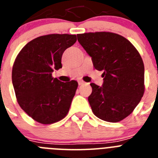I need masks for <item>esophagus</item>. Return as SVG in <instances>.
Returning <instances> with one entry per match:
<instances>
[{"instance_id":"esophagus-1","label":"esophagus","mask_w":158,"mask_h":158,"mask_svg":"<svg viewBox=\"0 0 158 158\" xmlns=\"http://www.w3.org/2000/svg\"><path fill=\"white\" fill-rule=\"evenodd\" d=\"M83 84H85V81H83L81 80L78 81V85H83Z\"/></svg>"}]
</instances>
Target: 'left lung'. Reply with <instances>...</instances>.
<instances>
[{"label": "left lung", "instance_id": "obj_1", "mask_svg": "<svg viewBox=\"0 0 158 158\" xmlns=\"http://www.w3.org/2000/svg\"><path fill=\"white\" fill-rule=\"evenodd\" d=\"M77 40L92 57L95 69L103 70L101 87L91 83L89 104L96 117L117 123L127 117L145 92L144 64L140 54L126 38L112 32L77 35Z\"/></svg>", "mask_w": 158, "mask_h": 158}]
</instances>
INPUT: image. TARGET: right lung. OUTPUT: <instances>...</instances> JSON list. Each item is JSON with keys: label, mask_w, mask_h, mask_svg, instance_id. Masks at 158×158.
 <instances>
[{"label": "right lung", "mask_w": 158, "mask_h": 158, "mask_svg": "<svg viewBox=\"0 0 158 158\" xmlns=\"http://www.w3.org/2000/svg\"><path fill=\"white\" fill-rule=\"evenodd\" d=\"M76 41L75 35L40 36L27 43L15 59L12 79L18 104L36 122L54 123L69 112L78 83L60 81L52 73L62 68V54Z\"/></svg>", "instance_id": "right-lung-1"}]
</instances>
